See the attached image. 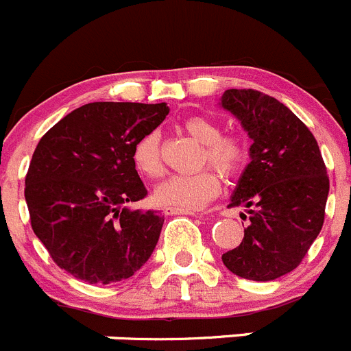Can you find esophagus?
Returning a JSON list of instances; mask_svg holds the SVG:
<instances>
[{
	"label": "esophagus",
	"instance_id": "34e87169",
	"mask_svg": "<svg viewBox=\"0 0 351 351\" xmlns=\"http://www.w3.org/2000/svg\"><path fill=\"white\" fill-rule=\"evenodd\" d=\"M165 214H167V216H172V214H186V216H191V214H195V213H193V210H190V209H179V207H167Z\"/></svg>",
	"mask_w": 351,
	"mask_h": 351
}]
</instances>
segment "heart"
<instances>
[{"label":"heart","mask_w":351,"mask_h":351,"mask_svg":"<svg viewBox=\"0 0 351 351\" xmlns=\"http://www.w3.org/2000/svg\"><path fill=\"white\" fill-rule=\"evenodd\" d=\"M188 135L204 144L202 163H209L225 178H232L243 169L246 160V145L235 135H221L216 121L206 116H193L182 123ZM133 165L144 178L156 179L163 173L160 151V135L149 132L133 145ZM219 191L216 173L209 169L193 173H176L154 188V202L163 207L200 209Z\"/></svg>","instance_id":"b5f03b06"}]
</instances>
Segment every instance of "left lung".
Instances as JSON below:
<instances>
[{
	"label": "left lung",
	"instance_id": "left-lung-1",
	"mask_svg": "<svg viewBox=\"0 0 351 351\" xmlns=\"http://www.w3.org/2000/svg\"><path fill=\"white\" fill-rule=\"evenodd\" d=\"M221 107L253 141L251 161L230 198V207H247L250 225L241 244L221 260L244 280H278L302 262L324 226L328 197L324 158L308 126L272 96L226 89Z\"/></svg>",
	"mask_w": 351,
	"mask_h": 351
}]
</instances>
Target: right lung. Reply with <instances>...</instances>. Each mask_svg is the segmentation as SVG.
I'll return each instance as SVG.
<instances>
[{
    "label": "right lung",
    "instance_id": "right-lung-1",
    "mask_svg": "<svg viewBox=\"0 0 351 351\" xmlns=\"http://www.w3.org/2000/svg\"><path fill=\"white\" fill-rule=\"evenodd\" d=\"M167 114V104L95 101L40 138L24 188L31 228L77 280H128L156 247L163 216L126 206L147 195L133 145Z\"/></svg>",
    "mask_w": 351,
    "mask_h": 351
}]
</instances>
